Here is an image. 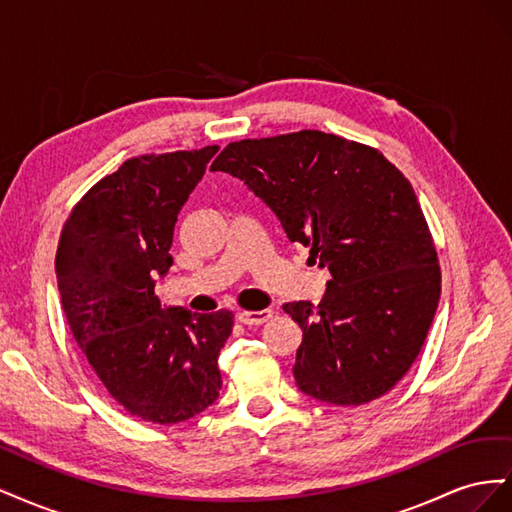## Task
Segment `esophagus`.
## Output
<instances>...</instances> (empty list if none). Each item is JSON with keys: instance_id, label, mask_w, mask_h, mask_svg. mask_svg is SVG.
Masks as SVG:
<instances>
[{"instance_id": "1", "label": "esophagus", "mask_w": 512, "mask_h": 512, "mask_svg": "<svg viewBox=\"0 0 512 512\" xmlns=\"http://www.w3.org/2000/svg\"><path fill=\"white\" fill-rule=\"evenodd\" d=\"M273 316L271 309H260V312H239V322L247 324V327H254V324L267 322Z\"/></svg>"}]
</instances>
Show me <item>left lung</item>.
<instances>
[{"label":"left lung","instance_id":"8db88e82","mask_svg":"<svg viewBox=\"0 0 512 512\" xmlns=\"http://www.w3.org/2000/svg\"><path fill=\"white\" fill-rule=\"evenodd\" d=\"M211 168L241 179L331 273L318 305L284 303L303 331L299 391L333 406L389 393L440 301L438 254L410 181L378 149L318 130L230 143Z\"/></svg>","mask_w":512,"mask_h":512}]
</instances>
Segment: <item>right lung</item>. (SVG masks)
I'll use <instances>...</instances> for the list:
<instances>
[{"instance_id": "1", "label": "right lung", "mask_w": 512, "mask_h": 512, "mask_svg": "<svg viewBox=\"0 0 512 512\" xmlns=\"http://www.w3.org/2000/svg\"><path fill=\"white\" fill-rule=\"evenodd\" d=\"M218 147L123 162L66 220L55 271L70 331L123 410L175 425L220 397L218 356L232 312L162 307L175 222Z\"/></svg>"}]
</instances>
